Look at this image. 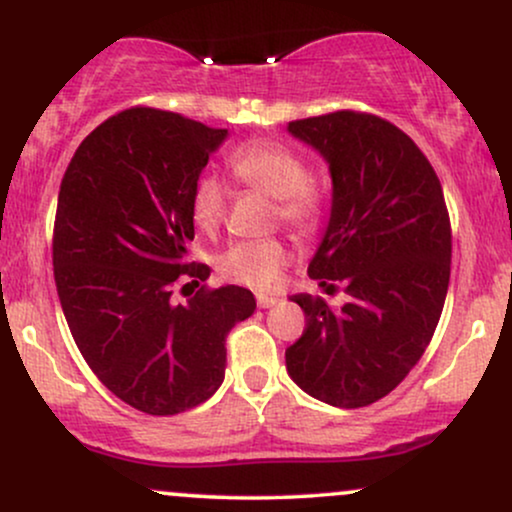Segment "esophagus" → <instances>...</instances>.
<instances>
[{
    "label": "esophagus",
    "instance_id": "obj_1",
    "mask_svg": "<svg viewBox=\"0 0 512 512\" xmlns=\"http://www.w3.org/2000/svg\"><path fill=\"white\" fill-rule=\"evenodd\" d=\"M276 303H279L276 296H257V305H260V308H272Z\"/></svg>",
    "mask_w": 512,
    "mask_h": 512
}]
</instances>
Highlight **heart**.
Returning a JSON list of instances; mask_svg holds the SVG:
<instances>
[{
    "instance_id": "1",
    "label": "heart",
    "mask_w": 512,
    "mask_h": 512,
    "mask_svg": "<svg viewBox=\"0 0 512 512\" xmlns=\"http://www.w3.org/2000/svg\"><path fill=\"white\" fill-rule=\"evenodd\" d=\"M228 173L245 190L274 199L279 219L308 236L322 221L320 187L308 175L303 158L289 146L276 142H255L240 146L228 156ZM226 209V192L214 175H199L190 192V216L199 231L211 233L219 228ZM291 250L284 240H255L236 243L219 257V272L252 291H274L281 284Z\"/></svg>"
}]
</instances>
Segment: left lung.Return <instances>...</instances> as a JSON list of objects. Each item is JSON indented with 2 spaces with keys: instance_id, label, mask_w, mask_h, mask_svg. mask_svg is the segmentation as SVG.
I'll return each mask as SVG.
<instances>
[{
  "instance_id": "left-lung-1",
  "label": "left lung",
  "mask_w": 512,
  "mask_h": 512,
  "mask_svg": "<svg viewBox=\"0 0 512 512\" xmlns=\"http://www.w3.org/2000/svg\"><path fill=\"white\" fill-rule=\"evenodd\" d=\"M286 129L325 158L332 178L330 221L308 274L349 296L342 308L291 296L305 330L286 349V370L320 402L368 407L419 363L443 313L452 255L443 187L419 146L383 117L339 110Z\"/></svg>"
}]
</instances>
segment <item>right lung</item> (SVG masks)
<instances>
[{"label": "right lung", "mask_w": 512, "mask_h": 512, "mask_svg": "<svg viewBox=\"0 0 512 512\" xmlns=\"http://www.w3.org/2000/svg\"><path fill=\"white\" fill-rule=\"evenodd\" d=\"M226 137L178 113L129 108L88 134L62 178L52 264L64 317L98 380L151 416L219 390L228 332L257 308L243 286L173 301L175 284L209 279L207 264L187 262L190 192Z\"/></svg>", "instance_id": "1"}]
</instances>
